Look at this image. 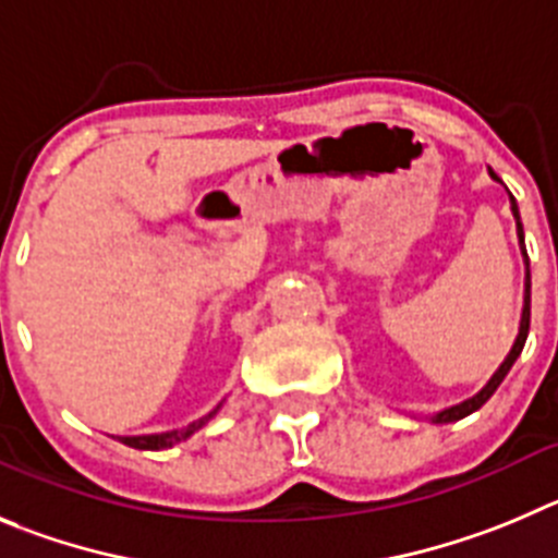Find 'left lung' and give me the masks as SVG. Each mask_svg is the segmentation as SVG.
I'll use <instances>...</instances> for the list:
<instances>
[{
	"mask_svg": "<svg viewBox=\"0 0 558 558\" xmlns=\"http://www.w3.org/2000/svg\"><path fill=\"white\" fill-rule=\"evenodd\" d=\"M490 179L501 181V179H498L496 173H493V170H490ZM509 201H512V215H514V226H518V239H520V244H523V226H520V211H518V203H514V197H512V195H509ZM523 255H525V250H523ZM529 322H531V272H529V255H525V291H523V314H520L518 338H514L512 350H509V355L504 357V363H501V366H498V368H496V374H493V377L487 379V383H484V388L478 390V393H473V397H471V399H465V402H460V404H451V408H446V410H440V413L429 415V421H432V424H451V421H460V418H465V415L476 413V410L482 408V404L487 402V399H490L493 393H496V390H498V385L504 383V377H507V374H509V368L514 366V361H518V357H520V352H523V347H525V338H529Z\"/></svg>",
	"mask_w": 558,
	"mask_h": 558,
	"instance_id": "8db88e82",
	"label": "left lung"
}]
</instances>
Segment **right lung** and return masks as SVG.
Segmentation results:
<instances>
[{"label": "right lung", "mask_w": 558, "mask_h": 558, "mask_svg": "<svg viewBox=\"0 0 558 558\" xmlns=\"http://www.w3.org/2000/svg\"><path fill=\"white\" fill-rule=\"evenodd\" d=\"M220 408H222V402L217 404V408L211 410V413H208V415H203V418H197V421H192V424L181 426V429L156 432V435H132V437H118V440H121V444H126V446H132V449H143V451H161V449H170V446L181 444V440H186V437H190V435H195V432L201 429V426H206L208 421H211V418H215L217 413H220Z\"/></svg>", "instance_id": "obj_1"}]
</instances>
